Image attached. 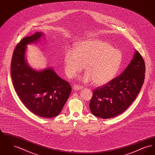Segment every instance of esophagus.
Returning <instances> with one entry per match:
<instances>
[{
	"mask_svg": "<svg viewBox=\"0 0 155 155\" xmlns=\"http://www.w3.org/2000/svg\"><path fill=\"white\" fill-rule=\"evenodd\" d=\"M81 88H82V87L81 85H79L78 84H74V86H73V89L75 91L76 90H80Z\"/></svg>",
	"mask_w": 155,
	"mask_h": 155,
	"instance_id": "esophagus-1",
	"label": "esophagus"
}]
</instances>
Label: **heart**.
Returning a JSON list of instances; mask_svg holds the SVG:
<instances>
[{
    "instance_id": "heart-1",
    "label": "heart",
    "mask_w": 155,
    "mask_h": 155,
    "mask_svg": "<svg viewBox=\"0 0 155 155\" xmlns=\"http://www.w3.org/2000/svg\"><path fill=\"white\" fill-rule=\"evenodd\" d=\"M123 59L122 53L107 42L89 39L78 43L74 51L67 49L64 62L67 74L75 77L83 70L87 71L83 77L85 82L93 81L101 86L111 81L117 74Z\"/></svg>"
}]
</instances>
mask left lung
Here are the masks:
<instances>
[{"label":"left lung","mask_w":155,"mask_h":155,"mask_svg":"<svg viewBox=\"0 0 155 155\" xmlns=\"http://www.w3.org/2000/svg\"><path fill=\"white\" fill-rule=\"evenodd\" d=\"M145 73V61L136 51L130 63L121 74L94 90L89 103L92 113L98 117L110 118L124 112L140 92Z\"/></svg>","instance_id":"1"}]
</instances>
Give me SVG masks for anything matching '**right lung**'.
<instances>
[{"label":"right lung","mask_w":155,"mask_h":155,"mask_svg":"<svg viewBox=\"0 0 155 155\" xmlns=\"http://www.w3.org/2000/svg\"><path fill=\"white\" fill-rule=\"evenodd\" d=\"M43 34L24 38L16 46L11 63V76L17 95L32 113L44 118L59 115L71 91V85L51 68L36 71L25 58L27 45L37 42Z\"/></svg>","instance_id":"1"}]
</instances>
